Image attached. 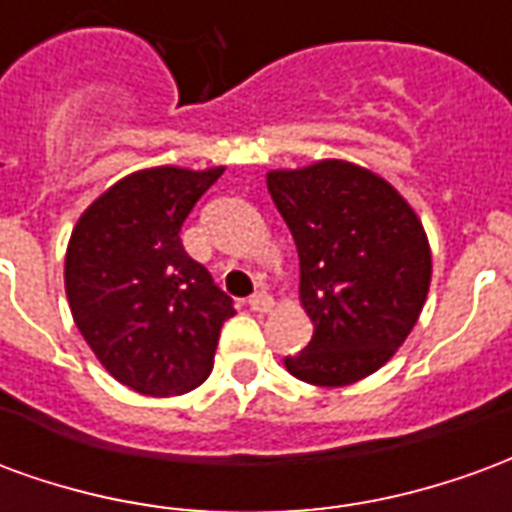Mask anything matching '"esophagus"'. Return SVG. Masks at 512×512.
Returning <instances> with one entry per match:
<instances>
[{"label": "esophagus", "instance_id": "esophagus-1", "mask_svg": "<svg viewBox=\"0 0 512 512\" xmlns=\"http://www.w3.org/2000/svg\"><path fill=\"white\" fill-rule=\"evenodd\" d=\"M246 304H249L255 312H268L271 307H274V301H271V296H268L266 290H257V293H252Z\"/></svg>", "mask_w": 512, "mask_h": 512}]
</instances>
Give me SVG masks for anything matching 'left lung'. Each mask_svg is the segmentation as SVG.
Here are the masks:
<instances>
[{
    "instance_id": "8db88e82",
    "label": "left lung",
    "mask_w": 512,
    "mask_h": 512,
    "mask_svg": "<svg viewBox=\"0 0 512 512\" xmlns=\"http://www.w3.org/2000/svg\"><path fill=\"white\" fill-rule=\"evenodd\" d=\"M299 249L312 340L285 356L290 376L345 386L376 373L414 329L430 285L417 213L386 180L348 161L268 175Z\"/></svg>"
}]
</instances>
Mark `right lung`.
<instances>
[{
  "mask_svg": "<svg viewBox=\"0 0 512 512\" xmlns=\"http://www.w3.org/2000/svg\"><path fill=\"white\" fill-rule=\"evenodd\" d=\"M224 169L128 175L84 211L65 257L73 321L98 362L134 392H191L211 373L233 299L186 255L180 227Z\"/></svg>",
  "mask_w": 512,
  "mask_h": 512,
  "instance_id": "right-lung-1",
  "label": "right lung"
}]
</instances>
